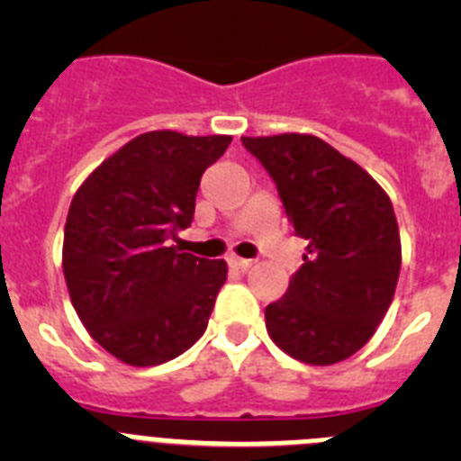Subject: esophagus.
Wrapping results in <instances>:
<instances>
[{"label":"esophagus","instance_id":"obj_1","mask_svg":"<svg viewBox=\"0 0 461 461\" xmlns=\"http://www.w3.org/2000/svg\"><path fill=\"white\" fill-rule=\"evenodd\" d=\"M228 266L235 267V270H249V267L254 266V260L240 258V256H230V258H228Z\"/></svg>","mask_w":461,"mask_h":461}]
</instances>
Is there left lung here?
Instances as JSON below:
<instances>
[{
	"mask_svg": "<svg viewBox=\"0 0 461 461\" xmlns=\"http://www.w3.org/2000/svg\"><path fill=\"white\" fill-rule=\"evenodd\" d=\"M275 180L295 235L307 240L286 295L266 307L281 351L335 365L367 344L388 312L402 240L388 194L365 168L309 133L242 136Z\"/></svg>",
	"mask_w": 461,
	"mask_h": 461,
	"instance_id": "left-lung-1",
	"label": "left lung"
}]
</instances>
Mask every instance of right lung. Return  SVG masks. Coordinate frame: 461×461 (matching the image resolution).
Instances as JSON below:
<instances>
[{"label":"right lung","instance_id":"add662e5","mask_svg":"<svg viewBox=\"0 0 461 461\" xmlns=\"http://www.w3.org/2000/svg\"><path fill=\"white\" fill-rule=\"evenodd\" d=\"M230 140L140 133L73 195L62 247L68 295L89 337L124 365L168 362L205 332L226 260L182 254L170 240L191 223L203 173Z\"/></svg>","mask_w":461,"mask_h":461}]
</instances>
